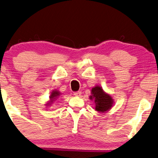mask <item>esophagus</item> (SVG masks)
I'll list each match as a JSON object with an SVG mask.
<instances>
[{"mask_svg": "<svg viewBox=\"0 0 158 158\" xmlns=\"http://www.w3.org/2000/svg\"><path fill=\"white\" fill-rule=\"evenodd\" d=\"M74 95L76 96H80L81 95V91H77V92H74Z\"/></svg>", "mask_w": 158, "mask_h": 158, "instance_id": "esophagus-1", "label": "esophagus"}]
</instances>
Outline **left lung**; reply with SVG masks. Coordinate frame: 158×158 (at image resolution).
<instances>
[{"label":"left lung","mask_w":158,"mask_h":158,"mask_svg":"<svg viewBox=\"0 0 158 158\" xmlns=\"http://www.w3.org/2000/svg\"><path fill=\"white\" fill-rule=\"evenodd\" d=\"M90 100L94 101L95 109L100 113H106L109 111L114 105V99L111 95L106 93L99 85H96L91 89Z\"/></svg>","instance_id":"left-lung-1"}]
</instances>
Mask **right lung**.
<instances>
[{
  "instance_id": "add662e5",
  "label": "right lung",
  "mask_w": 158,
  "mask_h": 158,
  "mask_svg": "<svg viewBox=\"0 0 158 158\" xmlns=\"http://www.w3.org/2000/svg\"><path fill=\"white\" fill-rule=\"evenodd\" d=\"M60 95H61V93L58 91L57 90H53V91H52L50 96H49V101H48V103H47L45 105H46L47 106H48L52 104L54 101H55L57 98H58V97H59Z\"/></svg>"
}]
</instances>
